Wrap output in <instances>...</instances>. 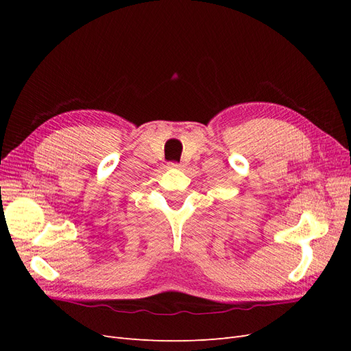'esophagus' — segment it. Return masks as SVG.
<instances>
[{
  "label": "esophagus",
  "instance_id": "esophagus-1",
  "mask_svg": "<svg viewBox=\"0 0 351 351\" xmlns=\"http://www.w3.org/2000/svg\"><path fill=\"white\" fill-rule=\"evenodd\" d=\"M169 167H171V168H182V167H184V164H182V162H169Z\"/></svg>",
  "mask_w": 351,
  "mask_h": 351
}]
</instances>
